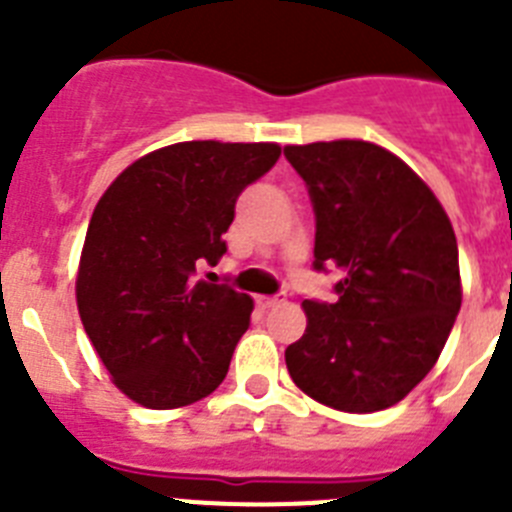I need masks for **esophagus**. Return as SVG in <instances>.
Listing matches in <instances>:
<instances>
[{"label": "esophagus", "instance_id": "esophagus-1", "mask_svg": "<svg viewBox=\"0 0 512 512\" xmlns=\"http://www.w3.org/2000/svg\"><path fill=\"white\" fill-rule=\"evenodd\" d=\"M284 302V295H274V297H259V305L264 307V310H269V307H277Z\"/></svg>", "mask_w": 512, "mask_h": 512}]
</instances>
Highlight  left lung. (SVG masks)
I'll list each match as a JSON object with an SVG mask.
<instances>
[{"mask_svg": "<svg viewBox=\"0 0 512 512\" xmlns=\"http://www.w3.org/2000/svg\"><path fill=\"white\" fill-rule=\"evenodd\" d=\"M284 156L315 210L312 266L343 271L336 302H302L307 328L284 351L289 377L343 413L390 408L431 372L459 315L449 215L405 161L366 140Z\"/></svg>", "mask_w": 512, "mask_h": 512, "instance_id": "1", "label": "left lung"}]
</instances>
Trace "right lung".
Here are the masks:
<instances>
[{"instance_id":"1","label":"right lung","mask_w":512,"mask_h":512,"mask_svg":"<svg viewBox=\"0 0 512 512\" xmlns=\"http://www.w3.org/2000/svg\"><path fill=\"white\" fill-rule=\"evenodd\" d=\"M279 153L277 143H174L130 164L94 207L76 305L117 390L143 408L192 405L228 374L253 300L194 274L228 251L238 194Z\"/></svg>"}]
</instances>
